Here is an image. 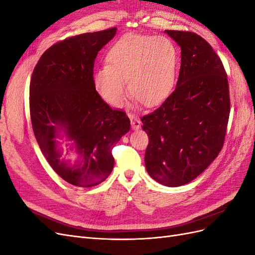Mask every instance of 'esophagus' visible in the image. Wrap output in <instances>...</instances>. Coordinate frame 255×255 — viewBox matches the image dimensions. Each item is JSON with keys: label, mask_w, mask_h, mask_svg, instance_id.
Here are the masks:
<instances>
[{"label": "esophagus", "mask_w": 255, "mask_h": 255, "mask_svg": "<svg viewBox=\"0 0 255 255\" xmlns=\"http://www.w3.org/2000/svg\"><path fill=\"white\" fill-rule=\"evenodd\" d=\"M129 119H130V125H132V128L135 130V129H138L140 128L141 126V122L140 120L134 117V116H129Z\"/></svg>", "instance_id": "obj_1"}]
</instances>
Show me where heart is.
Returning <instances> with one entry per match:
<instances>
[{"label":"heart","instance_id":"b5f03b06","mask_svg":"<svg viewBox=\"0 0 255 255\" xmlns=\"http://www.w3.org/2000/svg\"><path fill=\"white\" fill-rule=\"evenodd\" d=\"M177 52L165 37L128 34L106 52V65L92 76L95 88L106 103L120 107L128 90L146 107L160 104L171 94L176 80Z\"/></svg>","mask_w":255,"mask_h":255}]
</instances>
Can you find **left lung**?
Listing matches in <instances>:
<instances>
[{
  "label": "left lung",
  "mask_w": 255,
  "mask_h": 255,
  "mask_svg": "<svg viewBox=\"0 0 255 255\" xmlns=\"http://www.w3.org/2000/svg\"><path fill=\"white\" fill-rule=\"evenodd\" d=\"M181 48L175 90L157 110L141 118L149 144L144 154L153 180L177 187L195 180L218 156L230 115L227 73L202 37L165 30Z\"/></svg>",
  "instance_id": "8db88e82"
}]
</instances>
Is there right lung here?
<instances>
[{"label":"right lung","mask_w":255,"mask_h":255,"mask_svg":"<svg viewBox=\"0 0 255 255\" xmlns=\"http://www.w3.org/2000/svg\"><path fill=\"white\" fill-rule=\"evenodd\" d=\"M116 32L114 27L81 34L53 44L30 80L37 142L53 170L74 186L92 187L106 180L115 164L112 150L130 128L126 113L111 109L92 80L98 52ZM61 143L78 154L75 164L62 158Z\"/></svg>","instance_id":"add662e5"}]
</instances>
